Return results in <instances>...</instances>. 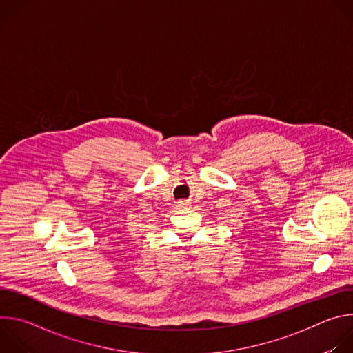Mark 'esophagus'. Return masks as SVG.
Instances as JSON below:
<instances>
[{
	"label": "esophagus",
	"instance_id": "34e87169",
	"mask_svg": "<svg viewBox=\"0 0 353 353\" xmlns=\"http://www.w3.org/2000/svg\"><path fill=\"white\" fill-rule=\"evenodd\" d=\"M179 205H180V207H185V205H188V204H187V201H180Z\"/></svg>",
	"mask_w": 353,
	"mask_h": 353
}]
</instances>
